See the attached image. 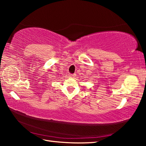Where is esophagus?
Segmentation results:
<instances>
[{"instance_id": "esophagus-1", "label": "esophagus", "mask_w": 146, "mask_h": 146, "mask_svg": "<svg viewBox=\"0 0 146 146\" xmlns=\"http://www.w3.org/2000/svg\"><path fill=\"white\" fill-rule=\"evenodd\" d=\"M75 76H76L75 74H70V77H71V78H74V77H75Z\"/></svg>"}]
</instances>
